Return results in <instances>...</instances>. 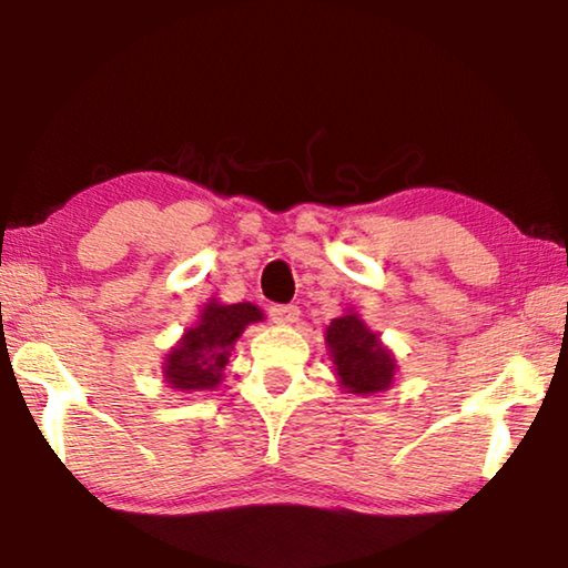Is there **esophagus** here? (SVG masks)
Listing matches in <instances>:
<instances>
[{
	"label": "esophagus",
	"instance_id": "34e87169",
	"mask_svg": "<svg viewBox=\"0 0 568 568\" xmlns=\"http://www.w3.org/2000/svg\"><path fill=\"white\" fill-rule=\"evenodd\" d=\"M267 313H271V318L275 323H283V325H291L301 318V307L297 305H271V311Z\"/></svg>",
	"mask_w": 568,
	"mask_h": 568
}]
</instances>
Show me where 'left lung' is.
Returning a JSON list of instances; mask_svg holds the SVG:
<instances>
[{"instance_id":"1","label":"left lung","mask_w":568,"mask_h":568,"mask_svg":"<svg viewBox=\"0 0 568 568\" xmlns=\"http://www.w3.org/2000/svg\"><path fill=\"white\" fill-rule=\"evenodd\" d=\"M325 343L338 371L343 388L351 393H378L386 390L396 373V361L383 348L358 315L335 318L325 331Z\"/></svg>"}]
</instances>
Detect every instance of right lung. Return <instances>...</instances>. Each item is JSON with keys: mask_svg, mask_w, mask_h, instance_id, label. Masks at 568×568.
<instances>
[{"mask_svg": "<svg viewBox=\"0 0 568 568\" xmlns=\"http://www.w3.org/2000/svg\"><path fill=\"white\" fill-rule=\"evenodd\" d=\"M263 321V311L253 303L205 305L200 323L185 333L165 361V378L178 390H210L223 381V371L240 333L247 323Z\"/></svg>", "mask_w": 568, "mask_h": 568, "instance_id": "obj_1", "label": "right lung"}]
</instances>
